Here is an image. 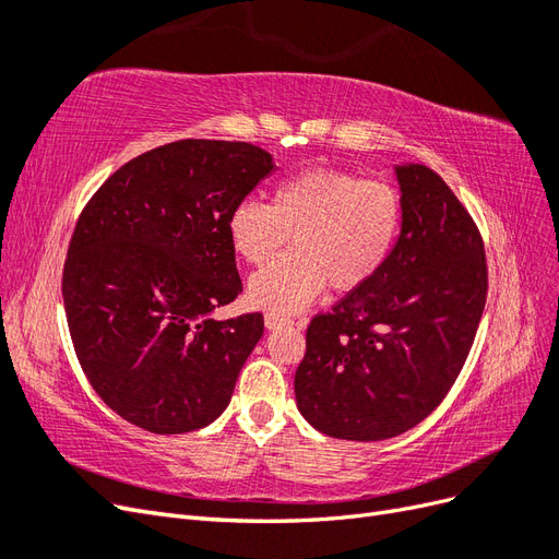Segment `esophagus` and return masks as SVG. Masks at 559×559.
<instances>
[{
    "label": "esophagus",
    "mask_w": 559,
    "mask_h": 559,
    "mask_svg": "<svg viewBox=\"0 0 559 559\" xmlns=\"http://www.w3.org/2000/svg\"><path fill=\"white\" fill-rule=\"evenodd\" d=\"M263 321H265V329H267V331H275V329H282V326H292V324H294V321H292L289 317L277 314V312H267Z\"/></svg>",
    "instance_id": "34e87169"
}]
</instances>
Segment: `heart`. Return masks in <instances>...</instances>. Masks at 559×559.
Segmentation results:
<instances>
[{
	"label": "heart",
	"instance_id": "b5f03b06",
	"mask_svg": "<svg viewBox=\"0 0 559 559\" xmlns=\"http://www.w3.org/2000/svg\"><path fill=\"white\" fill-rule=\"evenodd\" d=\"M403 228V200L392 183L317 167L277 183L273 205L245 198L228 216L233 249L251 263L270 261L294 235V251L253 273L247 296L257 308L294 314L326 289L359 292L392 259Z\"/></svg>",
	"mask_w": 559,
	"mask_h": 559
}]
</instances>
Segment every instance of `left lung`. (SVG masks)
<instances>
[{"mask_svg":"<svg viewBox=\"0 0 559 559\" xmlns=\"http://www.w3.org/2000/svg\"><path fill=\"white\" fill-rule=\"evenodd\" d=\"M403 228L364 289L319 314L294 392L310 425L343 441L401 436L445 399L468 357L487 296L480 233L427 165H394Z\"/></svg>","mask_w":559,"mask_h":559,"instance_id":"8db88e82","label":"left lung"}]
</instances>
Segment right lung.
Here are the masks:
<instances>
[{
    "label": "right lung",
    "mask_w": 559,
    "mask_h": 559,
    "mask_svg": "<svg viewBox=\"0 0 559 559\" xmlns=\"http://www.w3.org/2000/svg\"><path fill=\"white\" fill-rule=\"evenodd\" d=\"M277 170L247 142L181 140L132 158L83 207L62 273L76 359L109 408L151 433L212 425L263 335L214 321L242 292L228 216Z\"/></svg>",
    "instance_id": "1"
}]
</instances>
